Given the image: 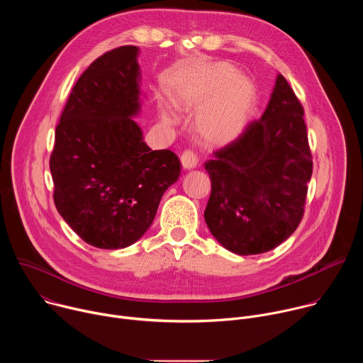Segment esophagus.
I'll return each mask as SVG.
<instances>
[{"label": "esophagus", "instance_id": "1", "mask_svg": "<svg viewBox=\"0 0 363 363\" xmlns=\"http://www.w3.org/2000/svg\"><path fill=\"white\" fill-rule=\"evenodd\" d=\"M181 164H182V168L186 169V171L194 169L198 165V157L192 150H185L181 155Z\"/></svg>", "mask_w": 363, "mask_h": 363}]
</instances>
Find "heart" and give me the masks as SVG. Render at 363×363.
<instances>
[{
    "label": "heart",
    "instance_id": "heart-1",
    "mask_svg": "<svg viewBox=\"0 0 363 363\" xmlns=\"http://www.w3.org/2000/svg\"><path fill=\"white\" fill-rule=\"evenodd\" d=\"M171 101L181 112L198 111L194 119L196 136L206 145L223 146L238 139L255 109L254 83L224 62L196 66L175 83ZM160 119L167 126L178 123L177 115L161 106Z\"/></svg>",
    "mask_w": 363,
    "mask_h": 363
}]
</instances>
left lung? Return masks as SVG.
<instances>
[{"mask_svg":"<svg viewBox=\"0 0 363 363\" xmlns=\"http://www.w3.org/2000/svg\"><path fill=\"white\" fill-rule=\"evenodd\" d=\"M203 167L211 178L203 218L224 248L262 254L296 231L313 162L303 108L281 74L263 116Z\"/></svg>","mask_w":363,"mask_h":363,"instance_id":"8db88e82","label":"left lung"}]
</instances>
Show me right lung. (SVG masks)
Listing matches in <instances>:
<instances>
[{
  "label": "right lung",
  "instance_id": "1",
  "mask_svg": "<svg viewBox=\"0 0 363 363\" xmlns=\"http://www.w3.org/2000/svg\"><path fill=\"white\" fill-rule=\"evenodd\" d=\"M139 48L123 45L94 60L74 84L56 128L50 171L55 203L87 244L118 250L150 227L181 162L152 150L135 122L142 108Z\"/></svg>",
  "mask_w": 363,
  "mask_h": 363
}]
</instances>
